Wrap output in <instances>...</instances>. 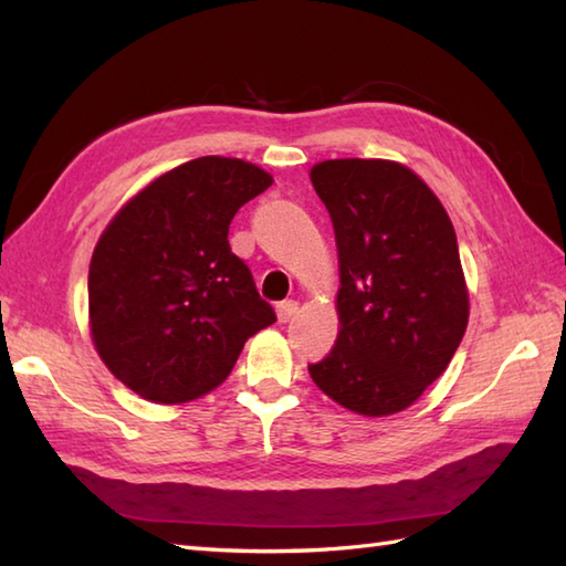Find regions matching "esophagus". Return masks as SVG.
Returning <instances> with one entry per match:
<instances>
[{
  "label": "esophagus",
  "mask_w": 566,
  "mask_h": 566,
  "mask_svg": "<svg viewBox=\"0 0 566 566\" xmlns=\"http://www.w3.org/2000/svg\"><path fill=\"white\" fill-rule=\"evenodd\" d=\"M298 311V304L296 301H282V304H277V318L280 323H289L296 315Z\"/></svg>",
  "instance_id": "34e87169"
}]
</instances>
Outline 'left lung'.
Here are the masks:
<instances>
[{
    "mask_svg": "<svg viewBox=\"0 0 566 566\" xmlns=\"http://www.w3.org/2000/svg\"><path fill=\"white\" fill-rule=\"evenodd\" d=\"M339 260V333L308 371L327 398L364 417L410 407L468 327L453 223L427 182L398 161L331 159L311 168Z\"/></svg>",
    "mask_w": 566,
    "mask_h": 566,
    "instance_id": "left-lung-1",
    "label": "left lung"
}]
</instances>
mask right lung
Wrapping results in <instances>:
<instances>
[{"instance_id":"add662e5","label":"right lung","mask_w":566,"mask_h":566,"mask_svg":"<svg viewBox=\"0 0 566 566\" xmlns=\"http://www.w3.org/2000/svg\"><path fill=\"white\" fill-rule=\"evenodd\" d=\"M268 170L200 156L151 180L105 227L88 265L91 337L139 398L180 405L227 380L248 337L277 321L229 223Z\"/></svg>"}]
</instances>
